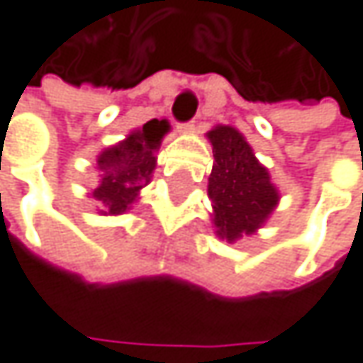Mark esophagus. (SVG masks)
I'll use <instances>...</instances> for the list:
<instances>
[{"label": "esophagus", "instance_id": "34e87169", "mask_svg": "<svg viewBox=\"0 0 363 363\" xmlns=\"http://www.w3.org/2000/svg\"><path fill=\"white\" fill-rule=\"evenodd\" d=\"M179 130H181V132H186V134H191V132H195V130H197V121H195V119L184 121V123L179 125Z\"/></svg>", "mask_w": 363, "mask_h": 363}]
</instances>
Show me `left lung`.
<instances>
[{
  "label": "left lung",
  "mask_w": 363,
  "mask_h": 363,
  "mask_svg": "<svg viewBox=\"0 0 363 363\" xmlns=\"http://www.w3.org/2000/svg\"><path fill=\"white\" fill-rule=\"evenodd\" d=\"M208 138L214 153L208 184L214 203V227L223 240L235 242L267 220L279 195L267 168L256 162L250 145L238 130L218 125L208 132Z\"/></svg>",
  "instance_id": "obj_1"
}]
</instances>
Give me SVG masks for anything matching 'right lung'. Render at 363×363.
Here are the masks:
<instances>
[{
    "label": "right lung",
    "mask_w": 363,
    "mask_h": 363,
    "mask_svg": "<svg viewBox=\"0 0 363 363\" xmlns=\"http://www.w3.org/2000/svg\"><path fill=\"white\" fill-rule=\"evenodd\" d=\"M170 130L166 119H151L125 140L99 155L101 184L92 197L105 206L107 214H121L136 199L155 168V151Z\"/></svg>",
    "instance_id": "obj_1"
}]
</instances>
